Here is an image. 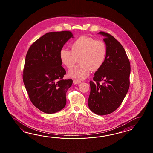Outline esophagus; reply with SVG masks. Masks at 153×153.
I'll list each match as a JSON object with an SVG mask.
<instances>
[{"label":"esophagus","instance_id":"34e87169","mask_svg":"<svg viewBox=\"0 0 153 153\" xmlns=\"http://www.w3.org/2000/svg\"><path fill=\"white\" fill-rule=\"evenodd\" d=\"M80 83H81V81H79L78 80H73V84H80Z\"/></svg>","mask_w":153,"mask_h":153}]
</instances>
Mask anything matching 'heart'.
I'll return each mask as SVG.
<instances>
[{
	"instance_id": "1",
	"label": "heart",
	"mask_w": 153,
	"mask_h": 153,
	"mask_svg": "<svg viewBox=\"0 0 153 153\" xmlns=\"http://www.w3.org/2000/svg\"><path fill=\"white\" fill-rule=\"evenodd\" d=\"M71 50L62 49L59 57L62 65L67 68L73 67L78 59L79 65L68 72V76L78 80L88 78L92 70L97 71L103 65L107 49L104 42L82 36L71 44Z\"/></svg>"
}]
</instances>
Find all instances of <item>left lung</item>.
<instances>
[{
  "instance_id": "1",
  "label": "left lung",
  "mask_w": 153,
  "mask_h": 153,
  "mask_svg": "<svg viewBox=\"0 0 153 153\" xmlns=\"http://www.w3.org/2000/svg\"><path fill=\"white\" fill-rule=\"evenodd\" d=\"M98 34L104 37L107 53L103 65L94 73V81H90L88 107L95 114L104 115L117 109L127 94L131 66L123 46L114 36L103 32Z\"/></svg>"
}]
</instances>
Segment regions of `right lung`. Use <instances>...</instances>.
<instances>
[{"instance_id":"obj_1","label":"right lung","mask_w":153,"mask_h":153,"mask_svg":"<svg viewBox=\"0 0 153 153\" xmlns=\"http://www.w3.org/2000/svg\"><path fill=\"white\" fill-rule=\"evenodd\" d=\"M71 32H49L30 46L26 55L23 80L29 99L40 111L53 114L66 105V92L72 79L63 80L66 72L59 53L69 39Z\"/></svg>"}]
</instances>
